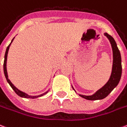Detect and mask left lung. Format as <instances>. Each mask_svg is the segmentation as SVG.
<instances>
[{"label": "left lung", "instance_id": "left-lung-1", "mask_svg": "<svg viewBox=\"0 0 127 127\" xmlns=\"http://www.w3.org/2000/svg\"><path fill=\"white\" fill-rule=\"evenodd\" d=\"M104 35L108 38L111 42L113 52V65L111 76L109 81L104 87L98 90L95 94L91 96H85L79 95L81 97L90 100H95L103 99L109 95L110 93L113 91L119 84L121 77L122 74V65H121V53L117 46V43L115 39L108 33H104ZM73 89V88H72Z\"/></svg>", "mask_w": 127, "mask_h": 127}]
</instances>
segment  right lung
I'll list each match as a JSON object with an SVG mask.
<instances>
[{
    "mask_svg": "<svg viewBox=\"0 0 127 127\" xmlns=\"http://www.w3.org/2000/svg\"><path fill=\"white\" fill-rule=\"evenodd\" d=\"M14 38L12 39L11 42H12V40H14ZM11 42H10V44H11ZM10 44L7 46V48H6V53H5V55H4V64H3V67H4V75H5V77L6 79V81L8 83H9V85L10 87H12V89L14 90V91L16 93L18 96H20L21 97H23V98H37L38 96H41L44 95H46L48 91L46 92L45 93L42 94V95H38V96H29L27 94L25 93H23V92L21 91H19V90L16 88V87H14V85H12V83L10 82L8 78V74H7V71H6V59H7V54H8V49H9V46L10 45Z\"/></svg>",
    "mask_w": 127,
    "mask_h": 127,
    "instance_id": "right-lung-1",
    "label": "right lung"
}]
</instances>
